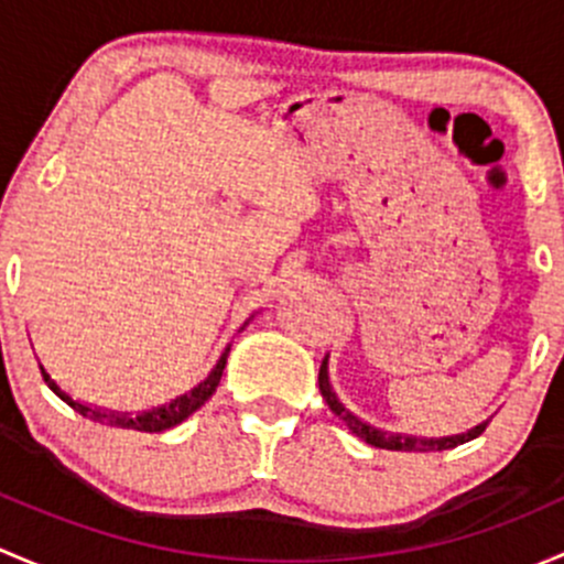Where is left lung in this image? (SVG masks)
<instances>
[{
    "mask_svg": "<svg viewBox=\"0 0 564 564\" xmlns=\"http://www.w3.org/2000/svg\"><path fill=\"white\" fill-rule=\"evenodd\" d=\"M321 393H323L325 404L330 408V412H334V415H339L341 421L347 423V429L356 434V437H361L364 443L375 445V448H386V451H417V454H429V451H448V448H456V445H462V443H469V440H475L478 434H484L486 423H489V421L478 423V426L469 429V432L454 434V437H412V434L382 432V429L369 426V423H364L361 417L352 415V412L347 410L339 399H336L334 388H330V380H328V358H325L323 367H321Z\"/></svg>",
    "mask_w": 564,
    "mask_h": 564,
    "instance_id": "1",
    "label": "left lung"
}]
</instances>
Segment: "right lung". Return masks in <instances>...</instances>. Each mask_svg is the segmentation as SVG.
Here are the masks:
<instances>
[{
  "mask_svg": "<svg viewBox=\"0 0 564 564\" xmlns=\"http://www.w3.org/2000/svg\"><path fill=\"white\" fill-rule=\"evenodd\" d=\"M225 361H228V350L223 352V358H219V361H217V367L212 369V375H208L206 380L200 382V386L193 388V391H189V393H184V397L173 399V402L162 404V408L138 412V415H132V412H116V410L89 408V404L78 402V399L69 397L67 391H62V388L56 386L54 380H51V375L43 367H40V371H43V377H45V382H48L51 391H54L56 397L62 399V402H67L75 412H80V415H84V417H91V421H100V423H106V426L135 429V432L154 434V432H165V429L178 426V423L187 421V417L193 415L195 410H200L203 404H206L208 399H212V393L217 391V386H219V377H223Z\"/></svg>",
  "mask_w": 564,
  "mask_h": 564,
  "instance_id": "obj_1",
  "label": "right lung"
}]
</instances>
